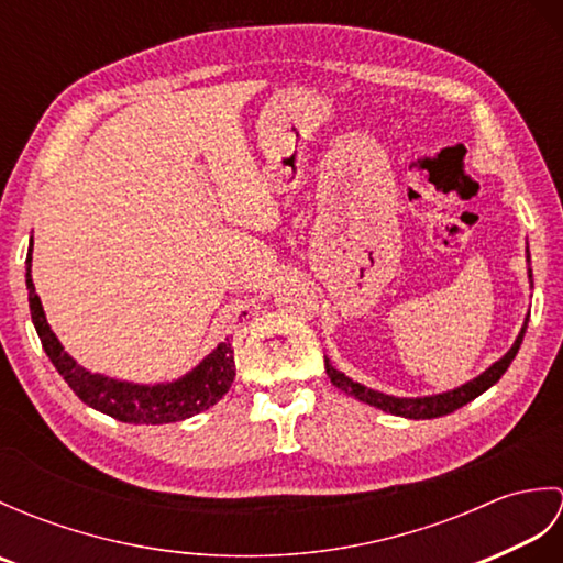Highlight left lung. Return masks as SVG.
I'll use <instances>...</instances> for the list:
<instances>
[{"label":"left lung","mask_w":563,"mask_h":563,"mask_svg":"<svg viewBox=\"0 0 563 563\" xmlns=\"http://www.w3.org/2000/svg\"><path fill=\"white\" fill-rule=\"evenodd\" d=\"M528 263H530V251H528ZM530 273V280H532V268H528ZM525 329H528V319H525V324L518 333L516 343H512V349L496 361L492 367L482 373L479 377H474L472 382H466V385L452 389V391H442V394H433V397H416V399H406V397H389V394H382L375 389H367L361 382H353L351 377H345L343 373H339L336 367H333L329 361L327 363V375L331 377L333 385H336L341 391L351 394V397L361 399L369 406H377V409L394 413V416H404V418H416V421H421V418H438V416H448L452 411H457L460 406L470 404L472 399L479 397L488 387H494L496 382L504 377V373L508 369V365L512 363V357L518 355L520 351V343L525 336Z\"/></svg>","instance_id":"8db88e82"}]
</instances>
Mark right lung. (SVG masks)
<instances>
[{
  "label": "right lung",
  "instance_id": "add662e5",
  "mask_svg": "<svg viewBox=\"0 0 563 563\" xmlns=\"http://www.w3.org/2000/svg\"><path fill=\"white\" fill-rule=\"evenodd\" d=\"M33 244V242H31ZM26 288H29V307L33 327L38 331L43 351L51 357V363L71 391L77 397L106 416L115 418L123 423H176L184 418L196 416L218 404L234 382V351L230 341L220 343L210 355L202 357L190 373L174 382H162V385H133V382H121L113 377L93 375L89 369L71 361L65 353L63 343L57 341L51 324H47L41 297L35 295V285L31 278V249L26 256Z\"/></svg>",
  "mask_w": 563,
  "mask_h": 563
}]
</instances>
